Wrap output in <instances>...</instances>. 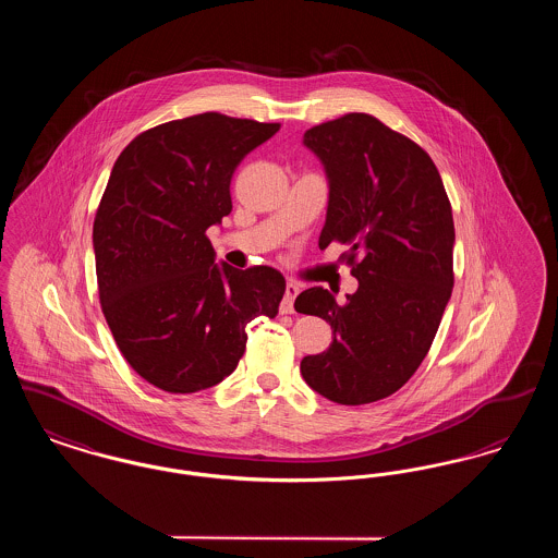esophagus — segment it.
Instances as JSON below:
<instances>
[{
	"instance_id": "1",
	"label": "esophagus",
	"mask_w": 558,
	"mask_h": 558,
	"mask_svg": "<svg viewBox=\"0 0 558 558\" xmlns=\"http://www.w3.org/2000/svg\"><path fill=\"white\" fill-rule=\"evenodd\" d=\"M296 294H299V287L289 280V282H287V291H284V299H282V303H280V314H292V312H294L292 303H294Z\"/></svg>"
}]
</instances>
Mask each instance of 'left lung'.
Returning <instances> with one entry per match:
<instances>
[{
  "label": "left lung",
  "mask_w": 558,
  "mask_h": 558,
  "mask_svg": "<svg viewBox=\"0 0 558 558\" xmlns=\"http://www.w3.org/2000/svg\"><path fill=\"white\" fill-rule=\"evenodd\" d=\"M303 144L330 186L319 248L347 244L341 259L360 287L345 303L322 287L296 296L294 310L326 319L335 335L301 360V374L330 401L372 403L418 371L450 301V198L425 150L366 112L316 125Z\"/></svg>",
  "instance_id": "1"
}]
</instances>
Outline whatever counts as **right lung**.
I'll return each instance as SVG.
<instances>
[{
    "label": "right lung",
    "mask_w": 558,
    "mask_h": 558,
    "mask_svg": "<svg viewBox=\"0 0 558 558\" xmlns=\"http://www.w3.org/2000/svg\"><path fill=\"white\" fill-rule=\"evenodd\" d=\"M280 123L203 112L135 135L94 219L102 314L144 380L196 393L236 371L246 324L276 318L287 289L274 267L215 264L207 230L232 211L230 182Z\"/></svg>",
    "instance_id": "obj_1"
}]
</instances>
